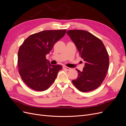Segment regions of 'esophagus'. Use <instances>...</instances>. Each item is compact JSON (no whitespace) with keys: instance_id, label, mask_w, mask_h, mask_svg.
<instances>
[{"instance_id":"34e87169","label":"esophagus","mask_w":126,"mask_h":126,"mask_svg":"<svg viewBox=\"0 0 126 126\" xmlns=\"http://www.w3.org/2000/svg\"><path fill=\"white\" fill-rule=\"evenodd\" d=\"M63 68L64 69H66V70H68V71L70 70V68L69 67H66V66H63Z\"/></svg>"}]
</instances>
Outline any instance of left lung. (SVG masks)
<instances>
[{"mask_svg":"<svg viewBox=\"0 0 126 126\" xmlns=\"http://www.w3.org/2000/svg\"><path fill=\"white\" fill-rule=\"evenodd\" d=\"M67 33L85 62L82 71L76 69L78 77L72 81V83L82 92L97 89L104 80L109 64L108 54L104 44L86 30H70Z\"/></svg>","mask_w":126,"mask_h":126,"instance_id":"left-lung-1","label":"left lung"}]
</instances>
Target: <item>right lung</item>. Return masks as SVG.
I'll return each mask as SVG.
<instances>
[{
	"label": "right lung",
	"mask_w": 126,
	"mask_h": 126,
	"mask_svg": "<svg viewBox=\"0 0 126 126\" xmlns=\"http://www.w3.org/2000/svg\"><path fill=\"white\" fill-rule=\"evenodd\" d=\"M66 32V29L44 30L30 35L20 46L18 53L19 73L31 89L44 91L55 81L63 67L52 65L46 56Z\"/></svg>",
	"instance_id": "obj_1"
}]
</instances>
